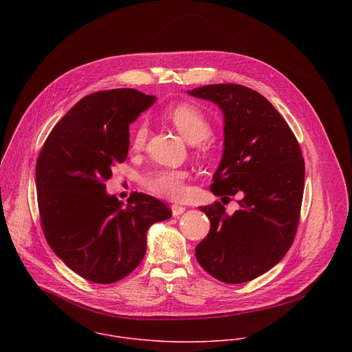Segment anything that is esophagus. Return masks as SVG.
Returning <instances> with one entry per match:
<instances>
[{"label":"esophagus","instance_id":"34e87169","mask_svg":"<svg viewBox=\"0 0 352 352\" xmlns=\"http://www.w3.org/2000/svg\"><path fill=\"white\" fill-rule=\"evenodd\" d=\"M185 210H186V209H185L184 206H181V205H177V204L171 205V212H173V216H174V217H178V216L182 214Z\"/></svg>","mask_w":352,"mask_h":352}]
</instances>
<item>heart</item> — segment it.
<instances>
[{
    "instance_id": "b5f03b06",
    "label": "heart",
    "mask_w": 352,
    "mask_h": 352,
    "mask_svg": "<svg viewBox=\"0 0 352 352\" xmlns=\"http://www.w3.org/2000/svg\"><path fill=\"white\" fill-rule=\"evenodd\" d=\"M167 120L190 143H197L212 133V122L206 114L193 104H178L168 110ZM148 135L146 120H140L133 128L131 144L135 150L144 147ZM189 174L185 168H155L140 178L142 186L155 196L164 199H181L186 195V179Z\"/></svg>"
}]
</instances>
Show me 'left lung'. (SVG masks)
Instances as JSON below:
<instances>
[{"instance_id": "obj_1", "label": "left lung", "mask_w": 352, "mask_h": 352, "mask_svg": "<svg viewBox=\"0 0 352 352\" xmlns=\"http://www.w3.org/2000/svg\"><path fill=\"white\" fill-rule=\"evenodd\" d=\"M189 94L210 100L224 114V153L212 192L242 195L232 216L220 202L199 208L209 217L210 231L195 255L214 278L246 283L276 266L294 242L304 196L302 152L285 120L261 93L220 83Z\"/></svg>"}]
</instances>
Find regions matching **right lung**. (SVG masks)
Wrapping results in <instances>:
<instances>
[{
	"mask_svg": "<svg viewBox=\"0 0 352 352\" xmlns=\"http://www.w3.org/2000/svg\"><path fill=\"white\" fill-rule=\"evenodd\" d=\"M136 89L85 96L47 136L36 163L40 224L54 254L78 276L111 284L146 254L153 223L171 217L159 199L133 193L126 206L106 193L113 167L125 162L129 124L155 103Z\"/></svg>",
	"mask_w": 352,
	"mask_h": 352,
	"instance_id": "obj_1",
	"label": "right lung"
}]
</instances>
